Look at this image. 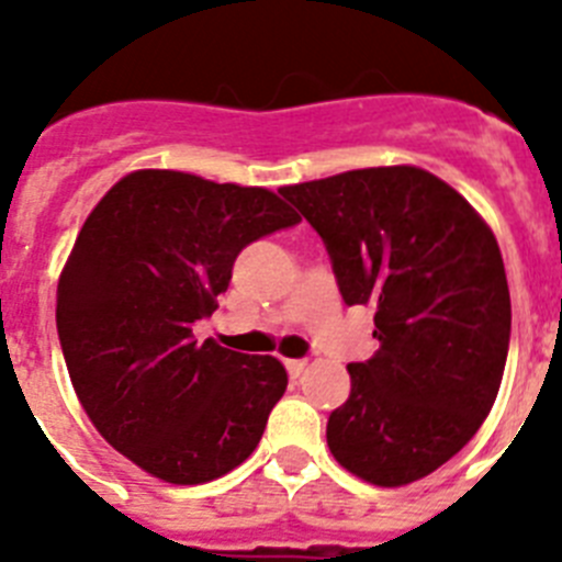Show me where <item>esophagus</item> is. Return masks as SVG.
Here are the masks:
<instances>
[{"mask_svg":"<svg viewBox=\"0 0 562 562\" xmlns=\"http://www.w3.org/2000/svg\"><path fill=\"white\" fill-rule=\"evenodd\" d=\"M284 366L290 371V376H301L306 369V360H284Z\"/></svg>","mask_w":562,"mask_h":562,"instance_id":"34e87169","label":"esophagus"}]
</instances>
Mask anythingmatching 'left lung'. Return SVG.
<instances>
[{
    "label": "left lung",
    "instance_id": "8db88e82",
    "mask_svg": "<svg viewBox=\"0 0 562 562\" xmlns=\"http://www.w3.org/2000/svg\"><path fill=\"white\" fill-rule=\"evenodd\" d=\"M324 238L349 306H374L371 360L326 441L376 486L419 481L453 459L493 408L513 306L493 231L459 191L414 166L360 168L281 188Z\"/></svg>",
    "mask_w": 562,
    "mask_h": 562
}]
</instances>
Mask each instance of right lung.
<instances>
[{
	"mask_svg": "<svg viewBox=\"0 0 562 562\" xmlns=\"http://www.w3.org/2000/svg\"><path fill=\"white\" fill-rule=\"evenodd\" d=\"M301 222L267 188L134 171L89 213L58 281L69 380L98 434L168 484H205L256 450L286 391L276 357L193 340L238 252Z\"/></svg>",
	"mask_w": 562,
	"mask_h": 562,
	"instance_id": "obj_1",
	"label": "right lung"
}]
</instances>
